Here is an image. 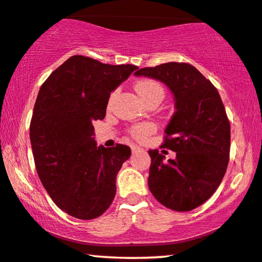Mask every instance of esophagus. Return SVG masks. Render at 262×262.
I'll return each mask as SVG.
<instances>
[{"instance_id": "1", "label": "esophagus", "mask_w": 262, "mask_h": 262, "mask_svg": "<svg viewBox=\"0 0 262 262\" xmlns=\"http://www.w3.org/2000/svg\"><path fill=\"white\" fill-rule=\"evenodd\" d=\"M142 148H140L138 146H132V153L135 154V153H139V152H142Z\"/></svg>"}]
</instances>
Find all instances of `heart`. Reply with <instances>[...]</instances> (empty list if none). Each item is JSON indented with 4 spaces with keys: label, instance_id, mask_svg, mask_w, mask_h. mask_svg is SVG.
I'll return each mask as SVG.
<instances>
[{
    "label": "heart",
    "instance_id": "obj_1",
    "mask_svg": "<svg viewBox=\"0 0 262 262\" xmlns=\"http://www.w3.org/2000/svg\"><path fill=\"white\" fill-rule=\"evenodd\" d=\"M136 91H138V94L140 95V97L142 99H146L147 97H149L150 95L156 94V93H160L164 95V91H163V88H161L159 84L157 82H154V80H140V82L136 84L135 86ZM153 132V126L152 124H141V126H138L135 127L134 129L132 130V134L133 136H135L136 139H143L145 136H147L150 133Z\"/></svg>",
    "mask_w": 262,
    "mask_h": 262
}]
</instances>
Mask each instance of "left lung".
<instances>
[{
	"label": "left lung",
	"instance_id": "left-lung-1",
	"mask_svg": "<svg viewBox=\"0 0 262 262\" xmlns=\"http://www.w3.org/2000/svg\"><path fill=\"white\" fill-rule=\"evenodd\" d=\"M134 75L164 83L174 99L163 147L176 158L165 161L158 149L148 150V189L166 208L190 211L212 196L227 171L230 123L222 99L212 83L185 62L140 69Z\"/></svg>",
	"mask_w": 262,
	"mask_h": 262
}]
</instances>
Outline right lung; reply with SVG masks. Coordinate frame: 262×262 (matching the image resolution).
<instances>
[{"label": "right lung", "instance_id": "1", "mask_svg": "<svg viewBox=\"0 0 262 262\" xmlns=\"http://www.w3.org/2000/svg\"><path fill=\"white\" fill-rule=\"evenodd\" d=\"M136 69L73 56L40 88L29 127L35 168L52 201L70 216L96 219L115 197L116 176L130 148L97 146L93 122L104 119L110 94Z\"/></svg>", "mask_w": 262, "mask_h": 262}]
</instances>
